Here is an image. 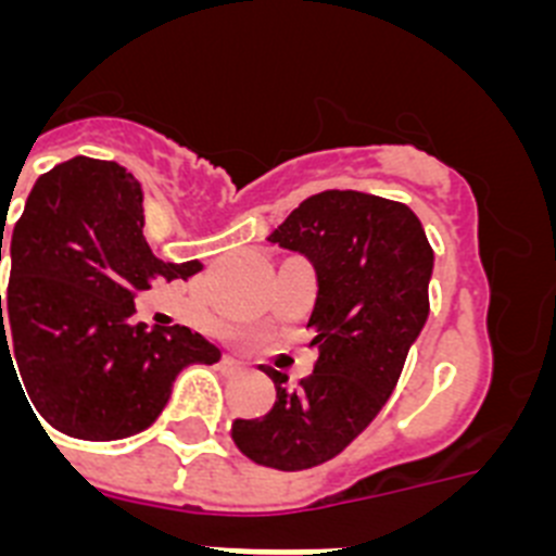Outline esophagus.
<instances>
[{
	"label": "esophagus",
	"instance_id": "34e87169",
	"mask_svg": "<svg viewBox=\"0 0 556 556\" xmlns=\"http://www.w3.org/2000/svg\"><path fill=\"white\" fill-rule=\"evenodd\" d=\"M223 365H225V370H244V362H239V358H233V356H225L223 358Z\"/></svg>",
	"mask_w": 556,
	"mask_h": 556
}]
</instances>
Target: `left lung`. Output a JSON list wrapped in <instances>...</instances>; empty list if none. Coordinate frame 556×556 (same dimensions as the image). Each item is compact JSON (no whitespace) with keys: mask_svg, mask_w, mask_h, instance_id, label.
I'll return each mask as SVG.
<instances>
[{"mask_svg":"<svg viewBox=\"0 0 556 556\" xmlns=\"http://www.w3.org/2000/svg\"><path fill=\"white\" fill-rule=\"evenodd\" d=\"M267 242L306 255L317 273L308 326L320 358L301 384L264 365L273 409L233 420L230 434L258 465L306 470L342 454L395 390L429 320L434 250L409 205L339 189L303 200Z\"/></svg>","mask_w":556,"mask_h":556,"instance_id":"8db88e82","label":"left lung"}]
</instances>
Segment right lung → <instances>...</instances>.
Instances as JSON below:
<instances>
[{
	"label": "right lung",
	"instance_id": "right-lung-1",
	"mask_svg": "<svg viewBox=\"0 0 556 556\" xmlns=\"http://www.w3.org/2000/svg\"><path fill=\"white\" fill-rule=\"evenodd\" d=\"M141 203L125 166L77 155L36 180L8 244L0 365L16 361L38 415L77 440L150 429L184 367L223 356L186 326L147 331L132 320V301L152 281L203 269L198 258L175 264L152 253Z\"/></svg>",
	"mask_w": 556,
	"mask_h": 556
}]
</instances>
